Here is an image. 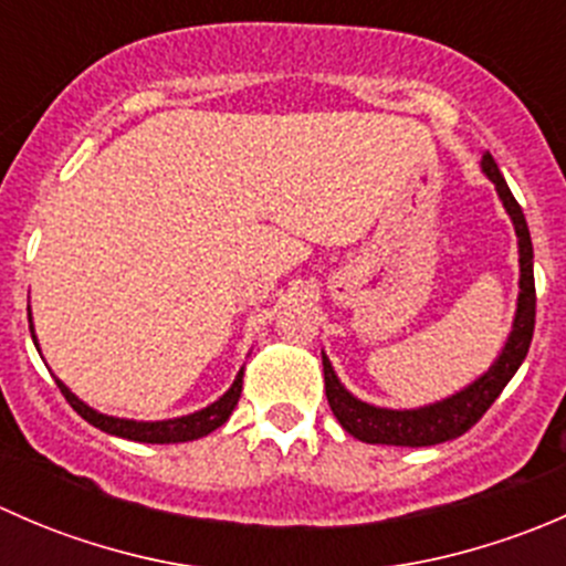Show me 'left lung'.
Instances as JSON below:
<instances>
[{"instance_id": "obj_1", "label": "left lung", "mask_w": 566, "mask_h": 566, "mask_svg": "<svg viewBox=\"0 0 566 566\" xmlns=\"http://www.w3.org/2000/svg\"><path fill=\"white\" fill-rule=\"evenodd\" d=\"M482 172L493 180L512 224H515L517 251H521V293H517V312L512 323V334L506 339L504 350L495 358L493 367L473 380L471 386L441 399V402L424 405L413 410H391L375 408V405L361 402L353 397L336 378L334 367L323 353V375H325V397H328L331 410L336 421L350 432L353 438L364 443H386V447H436V443L452 441L462 432L471 430L490 405L499 399L504 386L510 384L512 375L526 358L531 336H534V317H536V290H534V249H531V232L523 216L521 205L512 197L499 164L493 161L490 153L482 156Z\"/></svg>"}]
</instances>
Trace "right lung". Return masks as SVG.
<instances>
[{"label": "right lung", "mask_w": 566, "mask_h": 566, "mask_svg": "<svg viewBox=\"0 0 566 566\" xmlns=\"http://www.w3.org/2000/svg\"><path fill=\"white\" fill-rule=\"evenodd\" d=\"M32 342L38 345L35 339V328H32ZM60 391L65 394V399L71 402V408L82 416L84 421H90L98 430L108 432V436L117 438H128V441H139V443H186V441H197V438L208 436V432L219 430L230 413L235 410L238 399H241V389H243V369L235 375V384L230 386V391L224 397L216 399L213 405L208 408L197 410V413L180 416V419H167V421H134V419H117V416H106L93 410L90 405H84L82 399L76 397L60 378H54Z\"/></svg>", "instance_id": "1"}]
</instances>
